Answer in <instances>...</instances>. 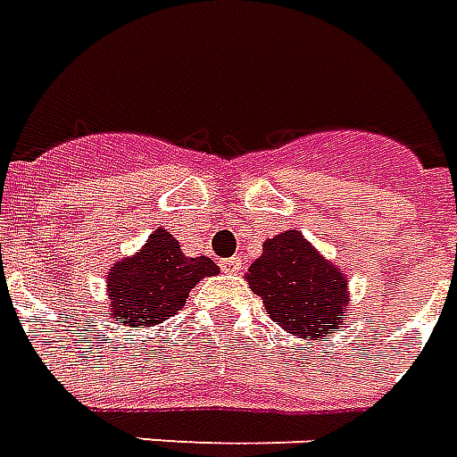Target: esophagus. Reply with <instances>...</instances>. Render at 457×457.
I'll return each mask as SVG.
<instances>
[{"instance_id": "1", "label": "esophagus", "mask_w": 457, "mask_h": 457, "mask_svg": "<svg viewBox=\"0 0 457 457\" xmlns=\"http://www.w3.org/2000/svg\"><path fill=\"white\" fill-rule=\"evenodd\" d=\"M242 268H244V261L239 256L225 258V261H222V270L225 272H239Z\"/></svg>"}]
</instances>
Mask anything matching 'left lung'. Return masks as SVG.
I'll return each instance as SVG.
<instances>
[{"instance_id": "left-lung-1", "label": "left lung", "mask_w": 457, "mask_h": 457, "mask_svg": "<svg viewBox=\"0 0 457 457\" xmlns=\"http://www.w3.org/2000/svg\"><path fill=\"white\" fill-rule=\"evenodd\" d=\"M265 311L294 337L315 339L339 332L346 308V278L327 263L296 229L268 239L246 275Z\"/></svg>"}]
</instances>
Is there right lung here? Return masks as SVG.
<instances>
[{
	"instance_id": "add662e5",
	"label": "right lung",
	"mask_w": 457,
	"mask_h": 457,
	"mask_svg": "<svg viewBox=\"0 0 457 457\" xmlns=\"http://www.w3.org/2000/svg\"><path fill=\"white\" fill-rule=\"evenodd\" d=\"M215 272L218 265L211 258H187L178 239L165 229H156L137 256L118 261L111 268L106 318L130 327L156 325L182 311L196 282Z\"/></svg>"
}]
</instances>
